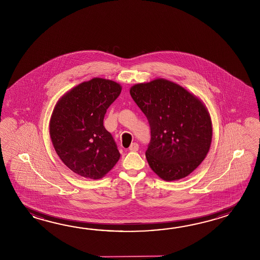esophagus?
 <instances>
[{"label":"esophagus","instance_id":"obj_1","mask_svg":"<svg viewBox=\"0 0 260 260\" xmlns=\"http://www.w3.org/2000/svg\"><path fill=\"white\" fill-rule=\"evenodd\" d=\"M138 148H139L138 144L136 143V142H134V143L130 145V147H129V150H130V151H137V150H138Z\"/></svg>","mask_w":260,"mask_h":260}]
</instances>
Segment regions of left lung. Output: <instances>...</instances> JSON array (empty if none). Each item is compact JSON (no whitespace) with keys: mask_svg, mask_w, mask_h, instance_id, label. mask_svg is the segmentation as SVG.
Returning a JSON list of instances; mask_svg holds the SVG:
<instances>
[{"mask_svg":"<svg viewBox=\"0 0 260 260\" xmlns=\"http://www.w3.org/2000/svg\"><path fill=\"white\" fill-rule=\"evenodd\" d=\"M130 94L149 122L146 158L150 168L166 181L188 176L210 149L212 122L205 105L164 79L136 84Z\"/></svg>","mask_w":260,"mask_h":260,"instance_id":"8db88e82","label":"left lung"}]
</instances>
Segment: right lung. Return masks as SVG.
<instances>
[{
	"mask_svg": "<svg viewBox=\"0 0 260 260\" xmlns=\"http://www.w3.org/2000/svg\"><path fill=\"white\" fill-rule=\"evenodd\" d=\"M121 91L119 83L94 78L72 89L55 105L50 121L52 143L67 167L81 177L100 179L120 159L103 121Z\"/></svg>",
	"mask_w": 260,
	"mask_h": 260,
	"instance_id": "add662e5",
	"label": "right lung"
}]
</instances>
